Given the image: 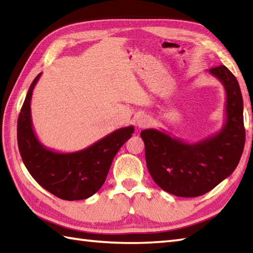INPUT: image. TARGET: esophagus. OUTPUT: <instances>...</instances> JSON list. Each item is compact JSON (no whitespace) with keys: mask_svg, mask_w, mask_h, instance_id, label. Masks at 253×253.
Masks as SVG:
<instances>
[{"mask_svg":"<svg viewBox=\"0 0 253 253\" xmlns=\"http://www.w3.org/2000/svg\"><path fill=\"white\" fill-rule=\"evenodd\" d=\"M151 125V118L148 115H140L137 118V126L139 128H146Z\"/></svg>","mask_w":253,"mask_h":253,"instance_id":"esophagus-1","label":"esophagus"}]
</instances>
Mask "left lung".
Returning <instances> with one entry per match:
<instances>
[{"mask_svg":"<svg viewBox=\"0 0 253 253\" xmlns=\"http://www.w3.org/2000/svg\"><path fill=\"white\" fill-rule=\"evenodd\" d=\"M209 72L226 92L225 123L219 131L193 143L165 130L145 129L140 133L151 177L163 191L175 196L195 197L210 192L235 171L244 151V101L239 83L221 64Z\"/></svg>","mask_w":253,"mask_h":253,"instance_id":"left-lung-1","label":"left lung"}]
</instances>
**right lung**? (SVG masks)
Listing matches in <instances>:
<instances>
[{
	"instance_id": "add662e5",
	"label": "right lung",
	"mask_w": 253,
	"mask_h": 253,
	"mask_svg": "<svg viewBox=\"0 0 253 253\" xmlns=\"http://www.w3.org/2000/svg\"><path fill=\"white\" fill-rule=\"evenodd\" d=\"M42 73L29 86L17 121V143L25 167L39 185L66 201L85 200L101 189L114 157L131 137L133 126L108 133L93 145L74 152H57L39 141L34 131L31 101Z\"/></svg>"
}]
</instances>
